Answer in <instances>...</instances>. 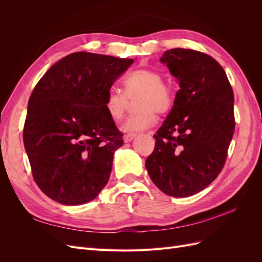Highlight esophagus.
<instances>
[{
	"mask_svg": "<svg viewBox=\"0 0 262 262\" xmlns=\"http://www.w3.org/2000/svg\"><path fill=\"white\" fill-rule=\"evenodd\" d=\"M137 136H138V134L134 133V132L125 134V136H124V142H130V141H132L134 138H136Z\"/></svg>",
	"mask_w": 262,
	"mask_h": 262,
	"instance_id": "1",
	"label": "esophagus"
}]
</instances>
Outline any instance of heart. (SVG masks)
Returning <instances> with one entry per match:
<instances>
[{
	"label": "heart",
	"instance_id": "b5f03b06",
	"mask_svg": "<svg viewBox=\"0 0 262 262\" xmlns=\"http://www.w3.org/2000/svg\"><path fill=\"white\" fill-rule=\"evenodd\" d=\"M124 92L113 87L107 93L105 108L114 121H120L130 107L131 100L136 101L138 110L124 123L122 130L138 131L152 125L156 120V113H169L175 105L176 93L173 87L163 82V75L153 70L140 69L133 71L124 78Z\"/></svg>",
	"mask_w": 262,
	"mask_h": 262
}]
</instances>
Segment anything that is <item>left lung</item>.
<instances>
[{
	"mask_svg": "<svg viewBox=\"0 0 262 262\" xmlns=\"http://www.w3.org/2000/svg\"><path fill=\"white\" fill-rule=\"evenodd\" d=\"M180 90L154 136L145 162L148 175L166 194L185 198L207 188L224 167L234 129V93L220 63L192 49L165 51L160 60Z\"/></svg>",
	"mask_w": 262,
	"mask_h": 262,
	"instance_id": "8db88e82",
	"label": "left lung"
}]
</instances>
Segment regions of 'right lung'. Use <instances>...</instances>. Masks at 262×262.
I'll return each mask as SVG.
<instances>
[{
  "instance_id": "right-lung-1",
  "label": "right lung",
  "mask_w": 262,
  "mask_h": 262,
  "mask_svg": "<svg viewBox=\"0 0 262 262\" xmlns=\"http://www.w3.org/2000/svg\"><path fill=\"white\" fill-rule=\"evenodd\" d=\"M132 63L74 52L54 63L35 86L23 139L33 177L50 199L83 204L107 185L115 150L123 140L105 99Z\"/></svg>"
}]
</instances>
